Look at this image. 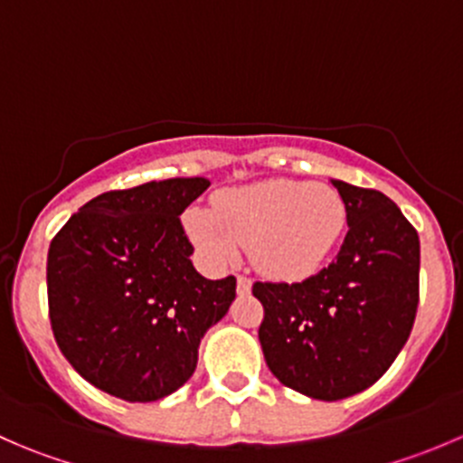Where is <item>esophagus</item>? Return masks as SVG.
Here are the masks:
<instances>
[{
  "label": "esophagus",
  "mask_w": 463,
  "mask_h": 463,
  "mask_svg": "<svg viewBox=\"0 0 463 463\" xmlns=\"http://www.w3.org/2000/svg\"><path fill=\"white\" fill-rule=\"evenodd\" d=\"M250 287H253L250 278H246V275H237V291H240V293H249Z\"/></svg>",
  "instance_id": "obj_1"
}]
</instances>
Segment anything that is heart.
Segmentation results:
<instances>
[{"label": "heart", "mask_w": 463, "mask_h": 463, "mask_svg": "<svg viewBox=\"0 0 463 463\" xmlns=\"http://www.w3.org/2000/svg\"><path fill=\"white\" fill-rule=\"evenodd\" d=\"M185 226L194 244L214 264H228L240 249L261 273L302 279L316 273L338 244L345 203L334 188L273 179L223 193L213 213L190 210Z\"/></svg>", "instance_id": "b5f03b06"}]
</instances>
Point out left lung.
<instances>
[{
  "label": "left lung",
  "mask_w": 463,
  "mask_h": 463,
  "mask_svg": "<svg viewBox=\"0 0 463 463\" xmlns=\"http://www.w3.org/2000/svg\"><path fill=\"white\" fill-rule=\"evenodd\" d=\"M347 235L329 266L302 282H255L260 343L282 385L320 401L358 394L390 370L419 307V235L378 190L331 181Z\"/></svg>",
  "instance_id": "1"
}]
</instances>
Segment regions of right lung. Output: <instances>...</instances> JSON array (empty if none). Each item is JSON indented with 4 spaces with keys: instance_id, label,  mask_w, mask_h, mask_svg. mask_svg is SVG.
Returning <instances> with one entry per match:
<instances>
[{
    "instance_id": "obj_1",
    "label": "right lung",
    "mask_w": 463,
    "mask_h": 463,
    "mask_svg": "<svg viewBox=\"0 0 463 463\" xmlns=\"http://www.w3.org/2000/svg\"><path fill=\"white\" fill-rule=\"evenodd\" d=\"M208 179L109 190L71 214L49 246L46 293L55 343L98 390L147 403L179 390L203 334L235 300V275L193 266L179 214Z\"/></svg>"
}]
</instances>
